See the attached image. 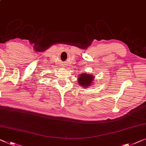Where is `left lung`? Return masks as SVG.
<instances>
[{
  "mask_svg": "<svg viewBox=\"0 0 146 146\" xmlns=\"http://www.w3.org/2000/svg\"><path fill=\"white\" fill-rule=\"evenodd\" d=\"M94 76L90 74L82 73L80 74L78 79L79 84L82 86L84 88H88V86H90L92 83V81L94 80Z\"/></svg>",
  "mask_w": 146,
  "mask_h": 146,
  "instance_id": "8db88e82",
  "label": "left lung"
}]
</instances>
